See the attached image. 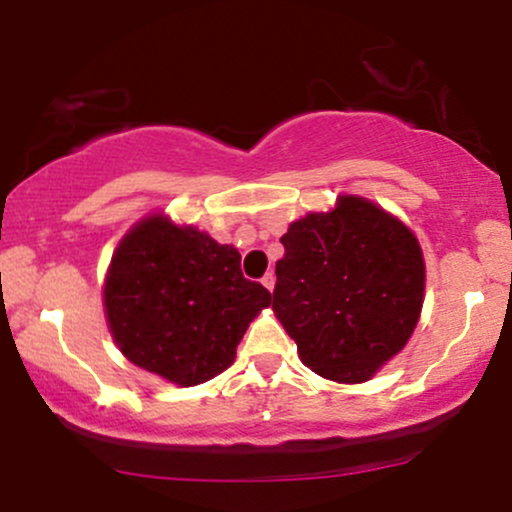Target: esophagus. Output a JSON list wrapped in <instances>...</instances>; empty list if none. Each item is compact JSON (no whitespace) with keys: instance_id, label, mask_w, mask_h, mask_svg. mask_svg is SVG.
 Returning a JSON list of instances; mask_svg holds the SVG:
<instances>
[{"instance_id":"obj_1","label":"esophagus","mask_w":512,"mask_h":512,"mask_svg":"<svg viewBox=\"0 0 512 512\" xmlns=\"http://www.w3.org/2000/svg\"><path fill=\"white\" fill-rule=\"evenodd\" d=\"M262 284H264V289L267 291H274V284H276V276L272 274V272H267L262 276Z\"/></svg>"}]
</instances>
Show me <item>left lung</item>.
I'll list each match as a JSON object with an SVG mask.
<instances>
[{
    "label": "left lung",
    "instance_id": "1",
    "mask_svg": "<svg viewBox=\"0 0 512 512\" xmlns=\"http://www.w3.org/2000/svg\"><path fill=\"white\" fill-rule=\"evenodd\" d=\"M272 308L310 370L363 383L414 332L424 255L414 233L361 197L308 214L281 236Z\"/></svg>",
    "mask_w": 512,
    "mask_h": 512
}]
</instances>
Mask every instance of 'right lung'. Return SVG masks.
<instances>
[{"label":"right lung","mask_w":512,"mask_h":512,"mask_svg":"<svg viewBox=\"0 0 512 512\" xmlns=\"http://www.w3.org/2000/svg\"><path fill=\"white\" fill-rule=\"evenodd\" d=\"M103 293L122 354L182 387L231 366L248 325L272 303V293L243 276L236 248L163 216L127 233Z\"/></svg>","instance_id":"obj_1"}]
</instances>
